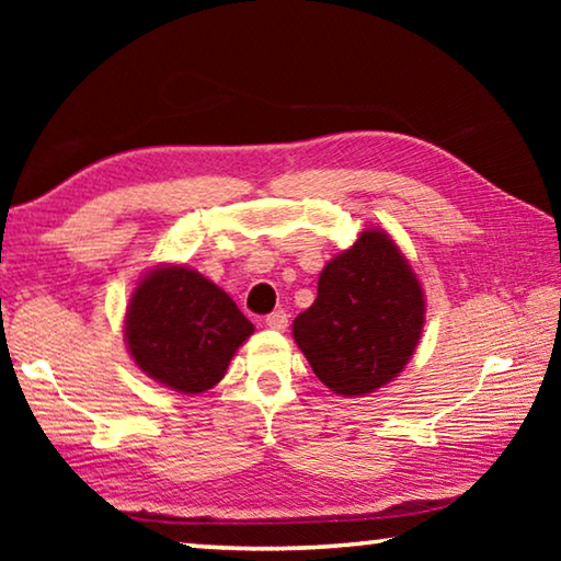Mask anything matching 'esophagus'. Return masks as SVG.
<instances>
[{
  "mask_svg": "<svg viewBox=\"0 0 561 561\" xmlns=\"http://www.w3.org/2000/svg\"><path fill=\"white\" fill-rule=\"evenodd\" d=\"M264 324H267L270 329H277V331H284L289 324V314L284 309H274L272 314L264 317Z\"/></svg>",
  "mask_w": 561,
  "mask_h": 561,
  "instance_id": "1",
  "label": "esophagus"
}]
</instances>
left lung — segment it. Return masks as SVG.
Listing matches in <instances>:
<instances>
[{"instance_id": "left-lung-1", "label": "left lung", "mask_w": 561, "mask_h": 561, "mask_svg": "<svg viewBox=\"0 0 561 561\" xmlns=\"http://www.w3.org/2000/svg\"><path fill=\"white\" fill-rule=\"evenodd\" d=\"M423 289L381 230H366L319 274L314 304L294 319V341L319 381L366 396L403 371L423 331Z\"/></svg>"}]
</instances>
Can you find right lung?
<instances>
[{"mask_svg": "<svg viewBox=\"0 0 561 561\" xmlns=\"http://www.w3.org/2000/svg\"><path fill=\"white\" fill-rule=\"evenodd\" d=\"M254 331L227 294L187 267H158L133 291L126 341L136 366L180 393H203Z\"/></svg>", "mask_w": 561, "mask_h": 561, "instance_id": "1", "label": "right lung"}]
</instances>
